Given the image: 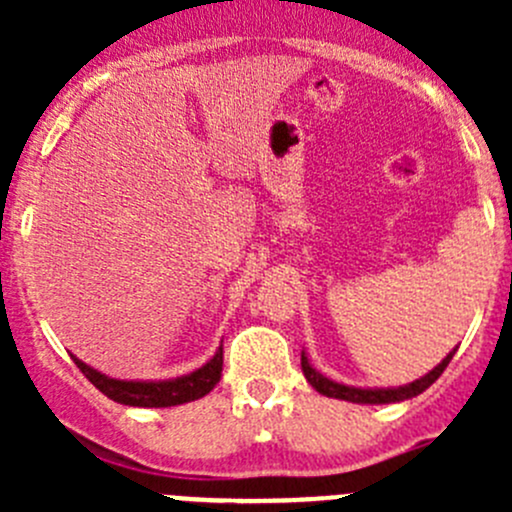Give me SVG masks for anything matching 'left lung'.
Masks as SVG:
<instances>
[{
  "mask_svg": "<svg viewBox=\"0 0 512 512\" xmlns=\"http://www.w3.org/2000/svg\"><path fill=\"white\" fill-rule=\"evenodd\" d=\"M456 349L443 356L441 364L433 366V369L428 371V374H423L421 379L411 381V384H404V386H386V389H381V386H374V389H371V386H349V384H342V381L329 379V376H324L322 371L314 369L307 352H302V371H304V379H307L319 394L329 396V399H342V401H352V404H369V406L399 404V401L414 399V396L423 394V391H426L428 386L443 374V369H446L448 361L453 359Z\"/></svg>",
  "mask_w": 512,
  "mask_h": 512,
  "instance_id": "8db88e82",
  "label": "left lung"
}]
</instances>
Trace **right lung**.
Wrapping results in <instances>:
<instances>
[{"label": "right lung", "mask_w": 512, "mask_h": 512, "mask_svg": "<svg viewBox=\"0 0 512 512\" xmlns=\"http://www.w3.org/2000/svg\"><path fill=\"white\" fill-rule=\"evenodd\" d=\"M74 356V354H71ZM76 366L84 371L86 379L101 391L103 396L113 399L116 404L123 406H138V409H168V406L188 404V401L203 399L205 394L213 391V386L220 381L223 374V344L215 349V354L205 361L200 369L190 371V374L175 376V379H158V381H143V379H116L103 371L94 369L79 356H74Z\"/></svg>", "instance_id": "obj_1"}]
</instances>
